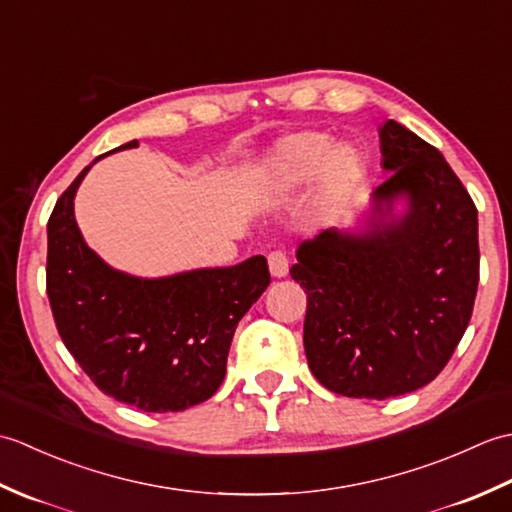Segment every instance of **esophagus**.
Returning <instances> with one entry per match:
<instances>
[{"label": "esophagus", "instance_id": "obj_1", "mask_svg": "<svg viewBox=\"0 0 512 512\" xmlns=\"http://www.w3.org/2000/svg\"><path fill=\"white\" fill-rule=\"evenodd\" d=\"M268 268L273 277H286L288 275V257L284 250H273L268 253Z\"/></svg>", "mask_w": 512, "mask_h": 512}]
</instances>
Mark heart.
Instances as JSON below:
<instances>
[{"label":"heart","instance_id":"1","mask_svg":"<svg viewBox=\"0 0 512 512\" xmlns=\"http://www.w3.org/2000/svg\"><path fill=\"white\" fill-rule=\"evenodd\" d=\"M319 173V191L325 200H339L363 173L356 149L341 145L321 132H299L281 138L268 160V178L275 191H295Z\"/></svg>","mask_w":512,"mask_h":512}]
</instances>
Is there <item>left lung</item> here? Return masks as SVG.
<instances>
[{
	"label": "left lung",
	"mask_w": 512,
	"mask_h": 512,
	"mask_svg": "<svg viewBox=\"0 0 512 512\" xmlns=\"http://www.w3.org/2000/svg\"><path fill=\"white\" fill-rule=\"evenodd\" d=\"M380 151L391 176L376 202L407 195V215L363 235L303 239L290 268L308 295L303 347L314 378L372 400L409 394L442 372L480 281L477 209L449 162L396 121L380 127Z\"/></svg>",
	"instance_id": "obj_1"
}]
</instances>
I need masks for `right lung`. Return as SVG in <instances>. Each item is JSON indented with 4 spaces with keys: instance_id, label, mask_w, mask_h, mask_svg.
<instances>
[{
    "instance_id": "right-lung-1",
    "label": "right lung",
    "mask_w": 512,
    "mask_h": 512,
    "mask_svg": "<svg viewBox=\"0 0 512 512\" xmlns=\"http://www.w3.org/2000/svg\"><path fill=\"white\" fill-rule=\"evenodd\" d=\"M88 169L48 220L46 290L61 341L118 402L149 413L200 405L222 385L239 319L270 284L266 259L167 279L116 273L83 242L74 220L72 200Z\"/></svg>"
}]
</instances>
